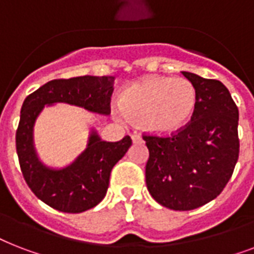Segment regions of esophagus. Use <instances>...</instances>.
Wrapping results in <instances>:
<instances>
[{
    "mask_svg": "<svg viewBox=\"0 0 254 254\" xmlns=\"http://www.w3.org/2000/svg\"><path fill=\"white\" fill-rule=\"evenodd\" d=\"M131 141H133V143H141L142 142V137L139 134H131Z\"/></svg>",
    "mask_w": 254,
    "mask_h": 254,
    "instance_id": "obj_1",
    "label": "esophagus"
}]
</instances>
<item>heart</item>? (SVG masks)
<instances>
[{
  "label": "heart",
  "mask_w": 254,
  "mask_h": 254,
  "mask_svg": "<svg viewBox=\"0 0 254 254\" xmlns=\"http://www.w3.org/2000/svg\"><path fill=\"white\" fill-rule=\"evenodd\" d=\"M196 103V88L187 79L147 76L121 93L119 116L139 120L141 125L151 133L166 134L189 123Z\"/></svg>",
  "instance_id": "obj_1"
}]
</instances>
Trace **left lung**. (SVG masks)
<instances>
[{
    "label": "left lung",
    "instance_id": "left-lung-1",
    "mask_svg": "<svg viewBox=\"0 0 254 254\" xmlns=\"http://www.w3.org/2000/svg\"><path fill=\"white\" fill-rule=\"evenodd\" d=\"M182 73L197 92L191 120L169 135L142 134L149 149L147 190L174 211L195 209L219 196L240 153L239 109L227 87L215 79Z\"/></svg>",
    "mask_w": 254,
    "mask_h": 254
}]
</instances>
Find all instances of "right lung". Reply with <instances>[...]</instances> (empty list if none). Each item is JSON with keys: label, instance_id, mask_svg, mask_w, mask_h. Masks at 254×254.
I'll return each instance as SVG.
<instances>
[{"label": "right lung", "instance_id": "1", "mask_svg": "<svg viewBox=\"0 0 254 254\" xmlns=\"http://www.w3.org/2000/svg\"><path fill=\"white\" fill-rule=\"evenodd\" d=\"M113 76H79L57 79L38 88L22 104L21 119L15 133L18 161L30 190L54 209L67 213L84 212L103 200L109 186L111 171L130 147L131 139L101 141L91 134L84 153L62 170L43 166L33 145V127L45 105L68 103L91 112L109 115Z\"/></svg>", "mask_w": 254, "mask_h": 254}]
</instances>
